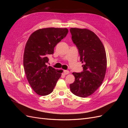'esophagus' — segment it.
Segmentation results:
<instances>
[{"label":"esophagus","mask_w":128,"mask_h":128,"mask_svg":"<svg viewBox=\"0 0 128 128\" xmlns=\"http://www.w3.org/2000/svg\"><path fill=\"white\" fill-rule=\"evenodd\" d=\"M64 75H67L68 74H69V71L68 70H64Z\"/></svg>","instance_id":"obj_1"}]
</instances>
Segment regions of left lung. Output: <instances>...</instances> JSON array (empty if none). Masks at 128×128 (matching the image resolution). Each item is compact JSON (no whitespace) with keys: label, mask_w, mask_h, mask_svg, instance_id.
<instances>
[{"label":"left lung","mask_w":128,"mask_h":128,"mask_svg":"<svg viewBox=\"0 0 128 128\" xmlns=\"http://www.w3.org/2000/svg\"><path fill=\"white\" fill-rule=\"evenodd\" d=\"M72 39L78 50L83 68L80 72H72L74 82L70 91L80 97L91 95L101 86L105 76L107 58L105 49L99 37L87 29L70 28Z\"/></svg>","instance_id":"8db88e82"}]
</instances>
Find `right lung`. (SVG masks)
<instances>
[{"mask_svg":"<svg viewBox=\"0 0 128 128\" xmlns=\"http://www.w3.org/2000/svg\"><path fill=\"white\" fill-rule=\"evenodd\" d=\"M67 28H47L34 32L26 44L24 66L26 78L37 94L46 96L53 91L62 70L46 65L48 56L56 44L67 36Z\"/></svg>","mask_w":128,"mask_h":128,"instance_id":"add662e5","label":"right lung"}]
</instances>
